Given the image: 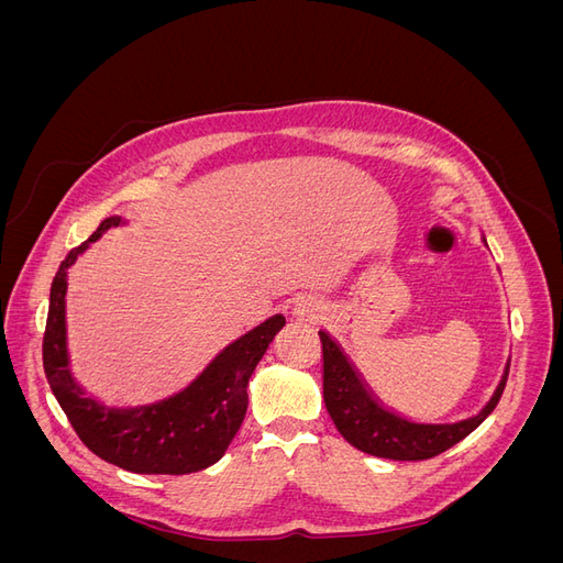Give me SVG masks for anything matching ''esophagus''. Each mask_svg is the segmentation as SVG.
<instances>
[{
	"label": "esophagus",
	"mask_w": 563,
	"mask_h": 563,
	"mask_svg": "<svg viewBox=\"0 0 563 563\" xmlns=\"http://www.w3.org/2000/svg\"><path fill=\"white\" fill-rule=\"evenodd\" d=\"M319 302H312V300H298V305L294 308V317L300 319V321H314L319 319Z\"/></svg>",
	"instance_id": "34e87169"
}]
</instances>
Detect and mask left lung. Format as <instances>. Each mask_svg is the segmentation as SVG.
I'll return each instance as SVG.
<instances>
[{
	"instance_id": "8db88e82",
	"label": "left lung",
	"mask_w": 563,
	"mask_h": 563,
	"mask_svg": "<svg viewBox=\"0 0 563 563\" xmlns=\"http://www.w3.org/2000/svg\"><path fill=\"white\" fill-rule=\"evenodd\" d=\"M486 244V236H484ZM323 350V404L338 428L354 449L389 460H428L463 441L488 418L500 401L509 362L493 389L490 399L470 418L455 422H422L401 416L380 401L362 371L350 360L343 345L327 331H319Z\"/></svg>"
}]
</instances>
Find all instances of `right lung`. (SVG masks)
I'll use <instances>...</instances> for the list:
<instances>
[{
  "mask_svg": "<svg viewBox=\"0 0 563 563\" xmlns=\"http://www.w3.org/2000/svg\"><path fill=\"white\" fill-rule=\"evenodd\" d=\"M122 225H129L122 216L106 218L87 242L65 255L51 284L42 350L51 391L79 439L108 463L135 474L207 470L225 455L240 432L249 406V380L286 319L272 314L232 340L192 383L174 395L135 406L106 404L87 391L70 368L65 296L70 267L79 255L110 228Z\"/></svg>",
  "mask_w": 563,
  "mask_h": 563,
  "instance_id": "1",
  "label": "right lung"
}]
</instances>
